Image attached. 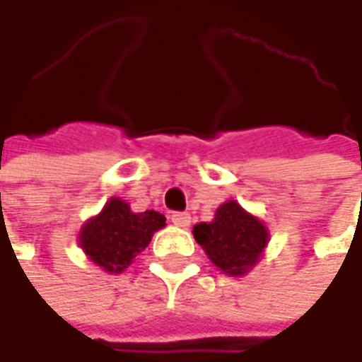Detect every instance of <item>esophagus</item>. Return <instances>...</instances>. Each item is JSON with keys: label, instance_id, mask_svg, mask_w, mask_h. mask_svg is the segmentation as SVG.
Masks as SVG:
<instances>
[{"label": "esophagus", "instance_id": "esophagus-1", "mask_svg": "<svg viewBox=\"0 0 362 362\" xmlns=\"http://www.w3.org/2000/svg\"><path fill=\"white\" fill-rule=\"evenodd\" d=\"M170 222H173L175 226L187 228V226L192 224V216H189L187 212H173V214H170Z\"/></svg>", "mask_w": 362, "mask_h": 362}]
</instances>
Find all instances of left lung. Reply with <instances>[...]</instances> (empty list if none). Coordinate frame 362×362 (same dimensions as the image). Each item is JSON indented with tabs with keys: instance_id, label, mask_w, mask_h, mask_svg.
<instances>
[{
	"instance_id": "1",
	"label": "left lung",
	"mask_w": 362,
	"mask_h": 362,
	"mask_svg": "<svg viewBox=\"0 0 362 362\" xmlns=\"http://www.w3.org/2000/svg\"><path fill=\"white\" fill-rule=\"evenodd\" d=\"M194 237L218 270L243 276L259 262L270 233L262 220L228 199L216 210L212 222L195 224Z\"/></svg>"
}]
</instances>
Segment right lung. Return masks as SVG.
Masks as SVG:
<instances>
[{"instance_id":"1","label":"right lung","mask_w":362,"mask_h":362,"mask_svg":"<svg viewBox=\"0 0 362 362\" xmlns=\"http://www.w3.org/2000/svg\"><path fill=\"white\" fill-rule=\"evenodd\" d=\"M165 216L154 210L132 212L129 204L111 197L100 214L92 216L80 230L78 243L98 268L119 274L144 251L152 235L165 226Z\"/></svg>"}]
</instances>
